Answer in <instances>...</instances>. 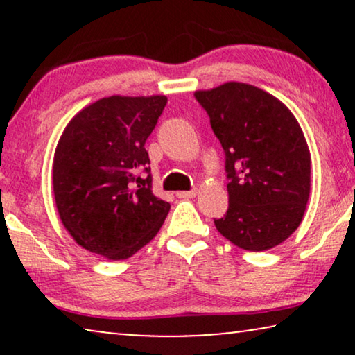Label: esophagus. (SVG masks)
Listing matches in <instances>:
<instances>
[{
  "label": "esophagus",
  "mask_w": 355,
  "mask_h": 355,
  "mask_svg": "<svg viewBox=\"0 0 355 355\" xmlns=\"http://www.w3.org/2000/svg\"><path fill=\"white\" fill-rule=\"evenodd\" d=\"M198 193V191L197 189H192V191H181V192H178L176 196L179 197V198H193Z\"/></svg>",
  "instance_id": "obj_1"
}]
</instances>
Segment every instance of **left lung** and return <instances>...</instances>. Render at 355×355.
Wrapping results in <instances>:
<instances>
[{
  "mask_svg": "<svg viewBox=\"0 0 355 355\" xmlns=\"http://www.w3.org/2000/svg\"><path fill=\"white\" fill-rule=\"evenodd\" d=\"M226 153L230 208L216 230L244 250L284 242L302 223L310 196V150L295 116L259 87L226 82L197 90Z\"/></svg>",
  "mask_w": 355,
  "mask_h": 355,
  "instance_id": "left-lung-1",
  "label": "left lung"
}]
</instances>
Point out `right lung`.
Segmentation results:
<instances>
[{
    "label": "right lung",
    "instance_id": "obj_1",
    "mask_svg": "<svg viewBox=\"0 0 355 355\" xmlns=\"http://www.w3.org/2000/svg\"><path fill=\"white\" fill-rule=\"evenodd\" d=\"M168 98L111 95L82 108L53 158V193L62 226L80 247L125 260L163 226L168 202L152 192L145 140Z\"/></svg>",
    "mask_w": 355,
    "mask_h": 355
}]
</instances>
